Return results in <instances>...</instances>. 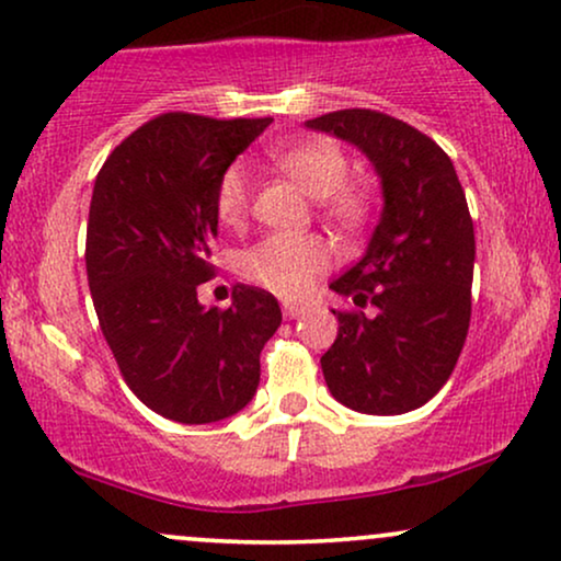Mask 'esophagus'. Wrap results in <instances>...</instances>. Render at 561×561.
Segmentation results:
<instances>
[{
    "instance_id": "1",
    "label": "esophagus",
    "mask_w": 561,
    "mask_h": 561,
    "mask_svg": "<svg viewBox=\"0 0 561 561\" xmlns=\"http://www.w3.org/2000/svg\"><path fill=\"white\" fill-rule=\"evenodd\" d=\"M282 310H285L287 319H300L302 313H306V306H298V302H282Z\"/></svg>"
}]
</instances>
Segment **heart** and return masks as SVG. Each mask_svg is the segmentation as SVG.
I'll use <instances>...</instances> for the list:
<instances>
[{"instance_id": "b5f03b06", "label": "heart", "mask_w": 561, "mask_h": 561, "mask_svg": "<svg viewBox=\"0 0 561 561\" xmlns=\"http://www.w3.org/2000/svg\"><path fill=\"white\" fill-rule=\"evenodd\" d=\"M276 167L287 172L310 198H321V214L342 229H357L368 216V193L347 182V157L332 140H306L274 153ZM216 216L225 227H240L251 211V170L242 161L229 164L216 182ZM334 253L319 234L274 232L242 251L240 274L282 298H302L332 266Z\"/></svg>"}]
</instances>
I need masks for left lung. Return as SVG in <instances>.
Instances as JSON below:
<instances>
[{"label": "left lung", "instance_id": "obj_1", "mask_svg": "<svg viewBox=\"0 0 561 561\" xmlns=\"http://www.w3.org/2000/svg\"><path fill=\"white\" fill-rule=\"evenodd\" d=\"M306 127L360 148L383 191L366 253L329 285L374 316L334 310L323 379L357 413H410L447 383L468 336L476 234L465 191L447 153L389 114L340 110Z\"/></svg>", "mask_w": 561, "mask_h": 561}]
</instances>
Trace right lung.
Returning a JSON list of instances; mask_svg holds the SVG:
<instances>
[{
    "label": "right lung",
    "instance_id": "right-lung-1",
    "mask_svg": "<svg viewBox=\"0 0 561 561\" xmlns=\"http://www.w3.org/2000/svg\"><path fill=\"white\" fill-rule=\"evenodd\" d=\"M268 125L159 114L114 148L93 185L85 272L99 327L133 394L170 421L240 413L282 323L259 287H234L227 310L198 302L216 272V182Z\"/></svg>",
    "mask_w": 561,
    "mask_h": 561
}]
</instances>
